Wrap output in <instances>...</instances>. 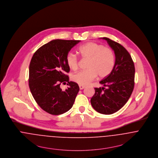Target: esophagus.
<instances>
[{"label":"esophagus","instance_id":"34e87169","mask_svg":"<svg viewBox=\"0 0 158 158\" xmlns=\"http://www.w3.org/2000/svg\"><path fill=\"white\" fill-rule=\"evenodd\" d=\"M85 87L84 86V85H79V88H80V89H83Z\"/></svg>","mask_w":158,"mask_h":158}]
</instances>
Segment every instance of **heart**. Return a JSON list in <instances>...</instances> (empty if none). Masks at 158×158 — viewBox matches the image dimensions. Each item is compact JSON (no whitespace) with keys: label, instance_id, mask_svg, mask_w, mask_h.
I'll use <instances>...</instances> for the list:
<instances>
[{"label":"heart","instance_id":"obj_1","mask_svg":"<svg viewBox=\"0 0 158 158\" xmlns=\"http://www.w3.org/2000/svg\"><path fill=\"white\" fill-rule=\"evenodd\" d=\"M77 52L84 59H88L87 70L72 76L73 81L81 85L89 84L98 75L100 78L107 77L114 69L115 54L110 48L94 42H88L80 46ZM66 60L71 70L75 71L78 69L79 59L74 53H68Z\"/></svg>","mask_w":158,"mask_h":158}]
</instances>
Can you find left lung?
I'll return each mask as SVG.
<instances>
[{
  "label": "left lung",
  "mask_w": 158,
  "mask_h": 158,
  "mask_svg": "<svg viewBox=\"0 0 158 158\" xmlns=\"http://www.w3.org/2000/svg\"><path fill=\"white\" fill-rule=\"evenodd\" d=\"M105 39L115 54L112 72L100 81L105 87L95 88L91 104L98 112L111 114L119 110L129 99L135 85L134 62L127 50L119 43L107 37Z\"/></svg>",
  "instance_id": "left-lung-1"
}]
</instances>
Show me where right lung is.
<instances>
[{
    "instance_id": "obj_1",
    "label": "right lung",
    "mask_w": 158,
    "mask_h": 158,
    "mask_svg": "<svg viewBox=\"0 0 158 158\" xmlns=\"http://www.w3.org/2000/svg\"><path fill=\"white\" fill-rule=\"evenodd\" d=\"M81 40L56 39L40 47L33 54L29 67V87L39 106L46 112L59 115L73 106L79 91L77 83L69 81L66 57ZM69 87L63 91L61 83Z\"/></svg>"
}]
</instances>
